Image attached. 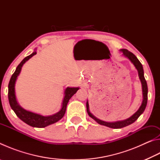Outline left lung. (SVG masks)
I'll use <instances>...</instances> for the list:
<instances>
[{
  "mask_svg": "<svg viewBox=\"0 0 160 160\" xmlns=\"http://www.w3.org/2000/svg\"><path fill=\"white\" fill-rule=\"evenodd\" d=\"M121 51H122L123 55L126 56L127 58H128L130 59L132 63H133L134 66L136 68V69L138 71V75L140 78V80L141 81L142 83V94H143V99H142V102L141 106L140 107L139 109L135 112L133 115H132L131 117H130L129 118L126 119V120L124 121H117V122H113V123H109V122H105V121H103L99 120L97 118H96L95 116H94L92 113L90 112L89 111V104H88V102H87V112H88V115L90 116L91 118H92L94 120H95L97 123L101 124V125L103 126H106L107 127H109V128H123V127H126L127 126L130 125L132 123H134L135 121L138 118L139 116L142 114L145 109V107L147 106V103H148V85H147V82L145 79L144 77V71H143V68H142V66L140 62L139 61L138 59L137 58L136 56H135L133 53H131V51H128L127 49H125V48H123L121 49Z\"/></svg>",
  "mask_w": 160,
  "mask_h": 160,
  "instance_id": "1",
  "label": "left lung"
}]
</instances>
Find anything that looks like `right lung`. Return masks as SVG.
<instances>
[{
  "mask_svg": "<svg viewBox=\"0 0 160 160\" xmlns=\"http://www.w3.org/2000/svg\"><path fill=\"white\" fill-rule=\"evenodd\" d=\"M36 53V51H34V52L30 54V55L27 56V57L24 58L23 60L21 61V63L18 65L15 71L14 72V73L12 74L8 84V100L10 107H11L12 110L15 112V114L17 115L22 121H24L25 123L28 124L29 126H31L32 127H36V128H44V127L50 125V124L57 122L58 121H59L60 119L63 117L65 113H66L68 102L69 99L71 98L72 95L77 92V91L79 90V88H66V91H65V97L63 98V104H62L61 109L60 110V112L56 113V114L54 115L49 116H43L39 114H37V113L28 112V111H26L22 109V108L18 104L17 100H16L15 94V81L17 80L18 75L20 74L21 68L22 67L23 64Z\"/></svg>",
  "mask_w": 160,
  "mask_h": 160,
  "instance_id": "obj_1",
  "label": "right lung"
}]
</instances>
